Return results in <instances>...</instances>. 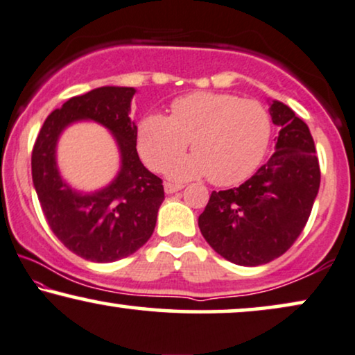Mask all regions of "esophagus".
I'll return each mask as SVG.
<instances>
[{
	"label": "esophagus",
	"mask_w": 355,
	"mask_h": 355,
	"mask_svg": "<svg viewBox=\"0 0 355 355\" xmlns=\"http://www.w3.org/2000/svg\"><path fill=\"white\" fill-rule=\"evenodd\" d=\"M182 185H173V183H165L164 185V191L167 193V195H173V193H177L178 190H182Z\"/></svg>",
	"instance_id": "1"
}]
</instances>
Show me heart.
I'll list each match as a JSON object with an SVG mask.
<instances>
[{"mask_svg":"<svg viewBox=\"0 0 355 355\" xmlns=\"http://www.w3.org/2000/svg\"><path fill=\"white\" fill-rule=\"evenodd\" d=\"M271 116L263 103L232 94L193 92L172 102L170 116H146L138 128V150L150 170L167 168L175 182L209 177L220 187L252 175L266 155Z\"/></svg>","mask_w":355,"mask_h":355,"instance_id":"obj_1","label":"heart"}]
</instances>
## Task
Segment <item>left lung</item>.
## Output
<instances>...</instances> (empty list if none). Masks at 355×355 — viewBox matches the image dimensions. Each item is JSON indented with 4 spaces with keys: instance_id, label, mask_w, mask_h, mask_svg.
<instances>
[{
    "instance_id": "1",
    "label": "left lung",
    "mask_w": 355,
    "mask_h": 355,
    "mask_svg": "<svg viewBox=\"0 0 355 355\" xmlns=\"http://www.w3.org/2000/svg\"><path fill=\"white\" fill-rule=\"evenodd\" d=\"M279 126L271 159L237 188L212 191L198 219L202 237L227 261L259 266L291 248L309 220L320 165L309 126L279 101H269Z\"/></svg>"
}]
</instances>
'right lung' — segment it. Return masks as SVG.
<instances>
[{
  "label": "right lung",
  "instance_id": "1",
  "mask_svg": "<svg viewBox=\"0 0 355 355\" xmlns=\"http://www.w3.org/2000/svg\"><path fill=\"white\" fill-rule=\"evenodd\" d=\"M135 87L103 86L71 97L46 118L32 150V182L50 229L71 252L96 263L130 257L150 239L164 201L162 180L136 150L138 126L130 118ZM78 121H94L116 139L121 168L96 192H79L60 177L59 136Z\"/></svg>",
  "mask_w": 355,
  "mask_h": 355
}]
</instances>
